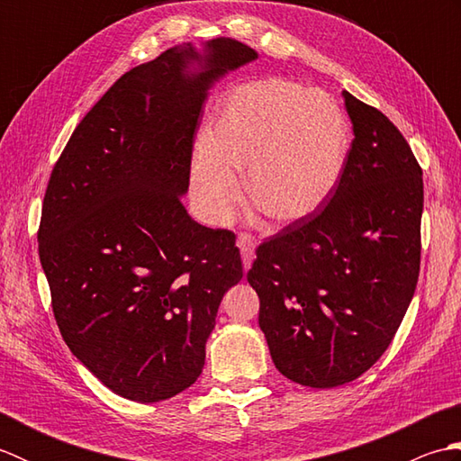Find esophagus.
<instances>
[{"label": "esophagus", "instance_id": "34e87169", "mask_svg": "<svg viewBox=\"0 0 461 461\" xmlns=\"http://www.w3.org/2000/svg\"><path fill=\"white\" fill-rule=\"evenodd\" d=\"M238 248L241 251L243 269H249L251 267V261H253V248H256V243H253V238L249 236V233H240V236H238Z\"/></svg>", "mask_w": 461, "mask_h": 461}]
</instances>
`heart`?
<instances>
[{"mask_svg":"<svg viewBox=\"0 0 461 461\" xmlns=\"http://www.w3.org/2000/svg\"><path fill=\"white\" fill-rule=\"evenodd\" d=\"M347 160V126L327 95L285 79L240 86L194 156L192 198L220 223L240 198L233 170L246 168V202L277 225L307 220L335 192Z\"/></svg>","mask_w":461,"mask_h":461,"instance_id":"heart-1","label":"heart"}]
</instances>
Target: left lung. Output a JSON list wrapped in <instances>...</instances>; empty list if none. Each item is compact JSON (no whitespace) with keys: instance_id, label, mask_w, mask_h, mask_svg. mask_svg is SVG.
Wrapping results in <instances>:
<instances>
[{"instance_id":"1","label":"left lung","mask_w":461,"mask_h":461,"mask_svg":"<svg viewBox=\"0 0 461 461\" xmlns=\"http://www.w3.org/2000/svg\"><path fill=\"white\" fill-rule=\"evenodd\" d=\"M350 150L325 205L258 248L248 271L283 376L311 388L358 378L384 355L420 273L422 168L388 116L342 91Z\"/></svg>"}]
</instances>
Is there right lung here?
<instances>
[{"label": "right lung", "mask_w": 461, "mask_h": 461, "mask_svg": "<svg viewBox=\"0 0 461 461\" xmlns=\"http://www.w3.org/2000/svg\"><path fill=\"white\" fill-rule=\"evenodd\" d=\"M258 53L212 39L131 68L85 114L43 198L39 259L73 355L114 394L160 402L202 375L223 293L243 277L236 236L194 221V134L210 86ZM192 62L201 71L188 74Z\"/></svg>", "instance_id": "1"}]
</instances>
